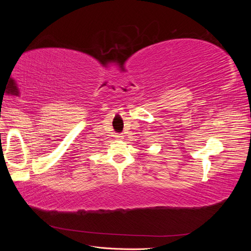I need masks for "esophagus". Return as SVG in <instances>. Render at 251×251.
Listing matches in <instances>:
<instances>
[{"label":"esophagus","instance_id":"1","mask_svg":"<svg viewBox=\"0 0 251 251\" xmlns=\"http://www.w3.org/2000/svg\"><path fill=\"white\" fill-rule=\"evenodd\" d=\"M115 138H116L117 140H120V139L124 138V136H123V134H116V135H115Z\"/></svg>","mask_w":251,"mask_h":251}]
</instances>
